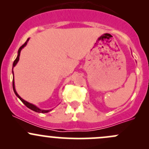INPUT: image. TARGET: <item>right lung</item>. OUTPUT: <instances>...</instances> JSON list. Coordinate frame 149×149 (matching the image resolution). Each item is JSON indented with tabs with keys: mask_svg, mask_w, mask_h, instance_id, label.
Masks as SVG:
<instances>
[{
	"mask_svg": "<svg viewBox=\"0 0 149 149\" xmlns=\"http://www.w3.org/2000/svg\"><path fill=\"white\" fill-rule=\"evenodd\" d=\"M29 38L27 39L26 42L24 43V44L23 45L21 46L20 47H19V50H18L17 57H16V60H15L14 62H13V67H15V66H16V64H17V63L19 62V56H20L21 51H22V49H23V48L24 47L26 46V45H27V42H29ZM12 73H13V91H14V93H15V94H16V97H17L18 98H19V100H20L24 104L26 105V106L28 108H29L30 109H31V110L34 111V112H39V113H47V112H49V111H51V109H49V110H45V109H40V108L37 107L36 106V105H34V104H31V103L25 101L24 100H23V99H22V97H21L20 96H19V94H17V92H16V88H15V84H14V79H13V70H12Z\"/></svg>",
	"mask_w": 149,
	"mask_h": 149,
	"instance_id": "add662e5",
	"label": "right lung"
}]
</instances>
